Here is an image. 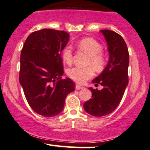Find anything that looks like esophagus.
<instances>
[{"instance_id": "esophagus-1", "label": "esophagus", "mask_w": 150, "mask_h": 150, "mask_svg": "<svg viewBox=\"0 0 150 150\" xmlns=\"http://www.w3.org/2000/svg\"><path fill=\"white\" fill-rule=\"evenodd\" d=\"M83 87H82L81 86H79V85H78V84L76 85V89L79 90V89H83Z\"/></svg>"}]
</instances>
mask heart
<instances>
[{"label":"heart","instance_id":"heart-1","mask_svg":"<svg viewBox=\"0 0 150 150\" xmlns=\"http://www.w3.org/2000/svg\"><path fill=\"white\" fill-rule=\"evenodd\" d=\"M79 49L83 51L88 56L87 64L91 65L96 71H101L104 68L106 63L105 56L103 53L102 46L97 41L92 38H83L76 43ZM63 62L67 64H71L73 59V53L69 46L64 48L62 53ZM67 75L71 79L78 83H83L92 78L94 75V70L92 67H76L67 71Z\"/></svg>","mask_w":150,"mask_h":150}]
</instances>
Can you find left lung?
Listing matches in <instances>:
<instances>
[{
  "label": "left lung",
  "mask_w": 150,
  "mask_h": 150,
  "mask_svg": "<svg viewBox=\"0 0 150 150\" xmlns=\"http://www.w3.org/2000/svg\"><path fill=\"white\" fill-rule=\"evenodd\" d=\"M107 42L109 59L102 73L93 80L95 86H103L101 90L89 88L92 96L83 104L88 114L102 117L112 113L118 107L128 84L129 51L126 43L120 34L110 30H101Z\"/></svg>",
  "instance_id": "8db88e82"
}]
</instances>
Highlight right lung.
I'll return each instance as SVG.
<instances>
[{"label":"right lung","instance_id":"right-lung-1","mask_svg":"<svg viewBox=\"0 0 150 150\" xmlns=\"http://www.w3.org/2000/svg\"><path fill=\"white\" fill-rule=\"evenodd\" d=\"M69 39L64 30L45 28L30 33L21 50L19 81L29 106L41 116L61 113L67 96L75 89L71 79H62L61 54Z\"/></svg>","mask_w":150,"mask_h":150}]
</instances>
